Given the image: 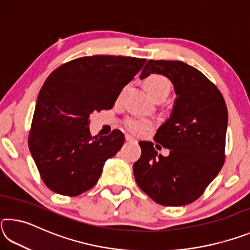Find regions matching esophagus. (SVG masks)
Returning <instances> with one entry per match:
<instances>
[{"instance_id": "obj_1", "label": "esophagus", "mask_w": 250, "mask_h": 250, "mask_svg": "<svg viewBox=\"0 0 250 250\" xmlns=\"http://www.w3.org/2000/svg\"><path fill=\"white\" fill-rule=\"evenodd\" d=\"M125 141H128V142H134L135 140H134V139H133L132 137H130V135H125Z\"/></svg>"}]
</instances>
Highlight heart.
Listing matches in <instances>:
<instances>
[{"label":"heart","mask_w":250,"mask_h":250,"mask_svg":"<svg viewBox=\"0 0 250 250\" xmlns=\"http://www.w3.org/2000/svg\"><path fill=\"white\" fill-rule=\"evenodd\" d=\"M146 89L149 92L152 98L155 96L163 92H170L171 83L168 79L161 75H151L146 79L145 82ZM153 124L150 120L143 119V118H129L125 121V126L130 132H132L135 135H142L145 134L146 131H149Z\"/></svg>","instance_id":"heart-1"}]
</instances>
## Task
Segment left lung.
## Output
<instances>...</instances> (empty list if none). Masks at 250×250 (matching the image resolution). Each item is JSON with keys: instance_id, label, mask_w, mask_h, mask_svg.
<instances>
[{"instance_id": "left-lung-1", "label": "left lung", "mask_w": 250, "mask_h": 250, "mask_svg": "<svg viewBox=\"0 0 250 250\" xmlns=\"http://www.w3.org/2000/svg\"><path fill=\"white\" fill-rule=\"evenodd\" d=\"M151 74L167 77L176 94L170 118L154 135L170 154L158 155L153 143L139 142L142 153L133 164L134 179L155 203L184 206L202 195L224 166L227 107L218 88L183 62L151 59L140 78Z\"/></svg>"}]
</instances>
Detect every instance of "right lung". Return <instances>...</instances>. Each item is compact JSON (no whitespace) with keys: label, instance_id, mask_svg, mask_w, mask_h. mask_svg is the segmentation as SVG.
<instances>
[{"label":"right lung","instance_id":"1","mask_svg":"<svg viewBox=\"0 0 250 250\" xmlns=\"http://www.w3.org/2000/svg\"><path fill=\"white\" fill-rule=\"evenodd\" d=\"M146 59L95 55L59 66L37 97L28 146L53 192L77 196L98 182L105 161L125 143L120 130L92 138L89 118L109 110Z\"/></svg>","mask_w":250,"mask_h":250}]
</instances>
